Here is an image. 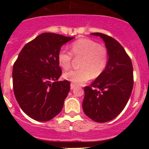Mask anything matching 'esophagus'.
I'll list each match as a JSON object with an SVG mask.
<instances>
[{
  "label": "esophagus",
  "instance_id": "esophagus-1",
  "mask_svg": "<svg viewBox=\"0 0 149 149\" xmlns=\"http://www.w3.org/2000/svg\"><path fill=\"white\" fill-rule=\"evenodd\" d=\"M75 87H76V85H74V84H72V83H71V84H70V89H74Z\"/></svg>",
  "mask_w": 149,
  "mask_h": 149
}]
</instances>
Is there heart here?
Segmentation results:
<instances>
[{"label": "heart", "mask_w": 149, "mask_h": 149, "mask_svg": "<svg viewBox=\"0 0 149 149\" xmlns=\"http://www.w3.org/2000/svg\"><path fill=\"white\" fill-rule=\"evenodd\" d=\"M73 57L80 58V68L65 72L63 77L72 84L80 85L91 77L96 78L102 74L109 61V52L106 47L87 38H81L70 45V52L62 48L58 54V64L67 70L72 64Z\"/></svg>", "instance_id": "1"}]
</instances>
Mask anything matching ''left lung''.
<instances>
[{
    "instance_id": "8db88e82",
    "label": "left lung",
    "mask_w": 149,
    "mask_h": 149,
    "mask_svg": "<svg viewBox=\"0 0 149 149\" xmlns=\"http://www.w3.org/2000/svg\"><path fill=\"white\" fill-rule=\"evenodd\" d=\"M91 34L100 36L104 41L109 61L102 74L84 87L83 109L91 119L104 123L117 117L127 104L134 85L133 66L117 40L100 32Z\"/></svg>"
}]
</instances>
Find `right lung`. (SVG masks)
I'll use <instances>...</instances> for the list:
<instances>
[{
  "label": "right lung",
  "instance_id": "add662e5",
  "mask_svg": "<svg viewBox=\"0 0 149 149\" xmlns=\"http://www.w3.org/2000/svg\"><path fill=\"white\" fill-rule=\"evenodd\" d=\"M72 38L45 32L26 44L14 63L15 98L22 111L36 121H49L62 111L70 84L58 81L62 74L58 54Z\"/></svg>",
  "mask_w": 149,
  "mask_h": 149
}]
</instances>
